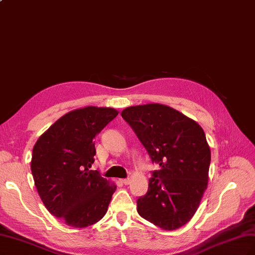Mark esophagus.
Returning <instances> with one entry per match:
<instances>
[{
	"instance_id": "esophagus-1",
	"label": "esophagus",
	"mask_w": 255,
	"mask_h": 255,
	"mask_svg": "<svg viewBox=\"0 0 255 255\" xmlns=\"http://www.w3.org/2000/svg\"><path fill=\"white\" fill-rule=\"evenodd\" d=\"M122 183L125 184V185L130 184V179H129V178H128V179H123V180H122Z\"/></svg>"
}]
</instances>
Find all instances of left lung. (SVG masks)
Segmentation results:
<instances>
[{"label": "left lung", "mask_w": 255, "mask_h": 255, "mask_svg": "<svg viewBox=\"0 0 255 255\" xmlns=\"http://www.w3.org/2000/svg\"><path fill=\"white\" fill-rule=\"evenodd\" d=\"M122 116L159 165L146 195L136 201L138 213L162 230L182 227L197 211L208 186L211 152L204 129L160 103L129 107Z\"/></svg>", "instance_id": "left-lung-1"}]
</instances>
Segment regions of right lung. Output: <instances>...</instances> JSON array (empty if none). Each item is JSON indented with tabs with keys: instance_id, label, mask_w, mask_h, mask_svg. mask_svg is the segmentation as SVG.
<instances>
[{
	"instance_id": "right-lung-1",
	"label": "right lung",
	"mask_w": 255,
	"mask_h": 255,
	"mask_svg": "<svg viewBox=\"0 0 255 255\" xmlns=\"http://www.w3.org/2000/svg\"><path fill=\"white\" fill-rule=\"evenodd\" d=\"M117 114L113 108L73 110L34 144L31 171L37 193L47 210L69 226L94 225L108 211L117 186L89 168L95 161L94 139Z\"/></svg>"
}]
</instances>
